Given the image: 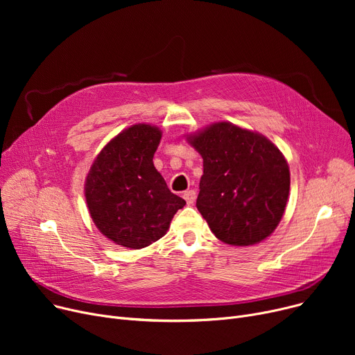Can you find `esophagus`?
<instances>
[{"instance_id": "1", "label": "esophagus", "mask_w": 355, "mask_h": 355, "mask_svg": "<svg viewBox=\"0 0 355 355\" xmlns=\"http://www.w3.org/2000/svg\"><path fill=\"white\" fill-rule=\"evenodd\" d=\"M182 197H184L185 201H187V204H193L196 201V198H197V193L194 190H189V191H185L182 194Z\"/></svg>"}]
</instances>
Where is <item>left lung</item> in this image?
I'll list each match as a JSON object with an SVG mask.
<instances>
[{
	"label": "left lung",
	"instance_id": "8db88e82",
	"mask_svg": "<svg viewBox=\"0 0 355 355\" xmlns=\"http://www.w3.org/2000/svg\"><path fill=\"white\" fill-rule=\"evenodd\" d=\"M189 142L202 157L197 209L214 236L233 246L265 240L281 221L289 196V166L265 137L229 122Z\"/></svg>",
	"mask_w": 355,
	"mask_h": 355
}]
</instances>
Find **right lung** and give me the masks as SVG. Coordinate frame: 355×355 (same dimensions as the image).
<instances>
[{
	"label": "right lung",
	"instance_id": "1",
	"mask_svg": "<svg viewBox=\"0 0 355 355\" xmlns=\"http://www.w3.org/2000/svg\"><path fill=\"white\" fill-rule=\"evenodd\" d=\"M159 141L157 126H130L102 149L87 174L85 196L90 217L119 246L142 249L154 243L185 206L154 166Z\"/></svg>",
	"mask_w": 355,
	"mask_h": 355
}]
</instances>
